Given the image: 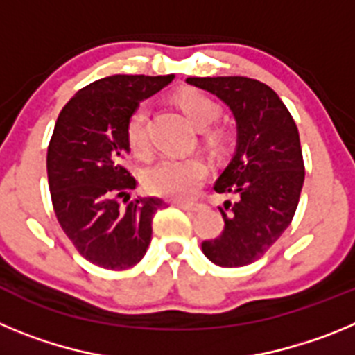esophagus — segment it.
<instances>
[{
	"instance_id": "obj_1",
	"label": "esophagus",
	"mask_w": 355,
	"mask_h": 355,
	"mask_svg": "<svg viewBox=\"0 0 355 355\" xmlns=\"http://www.w3.org/2000/svg\"><path fill=\"white\" fill-rule=\"evenodd\" d=\"M174 205L181 209H187V211H200L205 208L200 202H192V200H174Z\"/></svg>"
}]
</instances>
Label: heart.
Returning <instances> with one entry per match:
<instances>
[{
    "mask_svg": "<svg viewBox=\"0 0 355 355\" xmlns=\"http://www.w3.org/2000/svg\"><path fill=\"white\" fill-rule=\"evenodd\" d=\"M174 103L180 106L184 117L193 126L205 128V140L209 147L220 150L227 146L229 131L225 128H206L218 117V105L211 97L193 89H183L174 96ZM126 139L135 155L144 158L149 155L147 137V110L139 106L126 122ZM208 174V163L202 156H165L156 162L144 174L147 190L158 196L172 199L192 197Z\"/></svg>",
    "mask_w": 355,
    "mask_h": 355,
    "instance_id": "obj_1",
    "label": "heart"
}]
</instances>
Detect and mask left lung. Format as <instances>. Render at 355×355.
<instances>
[{"mask_svg":"<svg viewBox=\"0 0 355 355\" xmlns=\"http://www.w3.org/2000/svg\"><path fill=\"white\" fill-rule=\"evenodd\" d=\"M231 108L236 121V149L213 184L231 199L218 208L224 231L202 241V252L225 268L259 259L286 231L299 205L304 159L299 130L277 94L243 76L187 78Z\"/></svg>","mask_w":355,"mask_h":355,"instance_id":"obj_1","label":"left lung"}]
</instances>
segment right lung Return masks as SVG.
I'll list each match as a JSON object with an SVG mask.
<instances>
[{"instance_id":"right-lung-1","label":"right lung","mask_w":355,"mask_h":355,"mask_svg":"<svg viewBox=\"0 0 355 355\" xmlns=\"http://www.w3.org/2000/svg\"><path fill=\"white\" fill-rule=\"evenodd\" d=\"M172 80L174 74L101 78L74 94L53 130L48 181L56 218L78 252L106 270H126L144 258L153 216L167 206L159 197L130 200L137 180L126 168V122Z\"/></svg>"}]
</instances>
